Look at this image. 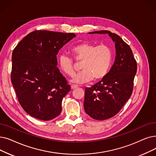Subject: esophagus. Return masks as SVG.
<instances>
[{
  "label": "esophagus",
  "mask_w": 156,
  "mask_h": 156,
  "mask_svg": "<svg viewBox=\"0 0 156 156\" xmlns=\"http://www.w3.org/2000/svg\"><path fill=\"white\" fill-rule=\"evenodd\" d=\"M78 85H71V89H76V88H78Z\"/></svg>",
  "instance_id": "esophagus-1"
}]
</instances>
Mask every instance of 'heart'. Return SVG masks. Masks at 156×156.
Listing matches in <instances>:
<instances>
[{"instance_id": "b5f03b06", "label": "heart", "mask_w": 156, "mask_h": 156, "mask_svg": "<svg viewBox=\"0 0 156 156\" xmlns=\"http://www.w3.org/2000/svg\"><path fill=\"white\" fill-rule=\"evenodd\" d=\"M74 58L79 63L82 71L73 78L71 82L82 84L104 78L111 66L112 52L107 45L96 46L89 43H82L71 49ZM60 68L67 75L72 76L75 72L73 59L66 55L58 58Z\"/></svg>"}]
</instances>
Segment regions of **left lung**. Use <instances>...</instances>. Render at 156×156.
<instances>
[{
    "mask_svg": "<svg viewBox=\"0 0 156 156\" xmlns=\"http://www.w3.org/2000/svg\"><path fill=\"white\" fill-rule=\"evenodd\" d=\"M89 34H108L115 44L116 57L106 76L90 88H85L83 106L94 119L103 120L115 116L131 97L137 64L132 50L119 36L108 30Z\"/></svg>",
    "mask_w": 156,
    "mask_h": 156,
    "instance_id": "1",
    "label": "left lung"
}]
</instances>
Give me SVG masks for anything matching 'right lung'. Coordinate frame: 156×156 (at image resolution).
Instances as JSON below:
<instances>
[{
    "instance_id": "add662e5",
    "label": "right lung",
    "mask_w": 156,
    "mask_h": 156,
    "mask_svg": "<svg viewBox=\"0 0 156 156\" xmlns=\"http://www.w3.org/2000/svg\"><path fill=\"white\" fill-rule=\"evenodd\" d=\"M75 37L74 33L36 30L13 50L11 83L19 103L30 116L45 121L61 113L71 87L57 67V55Z\"/></svg>"
}]
</instances>
